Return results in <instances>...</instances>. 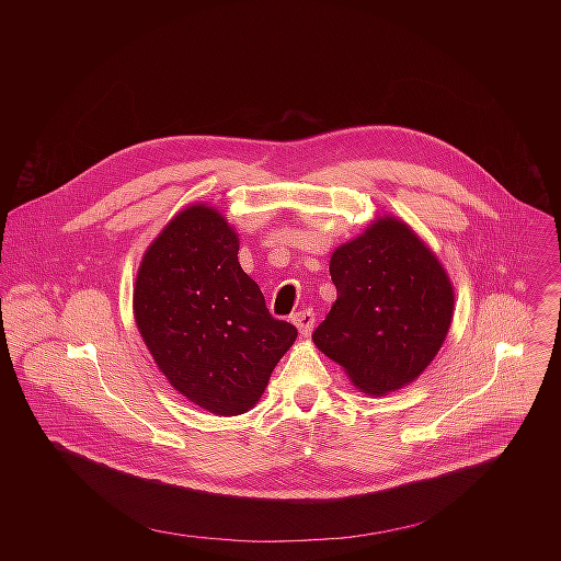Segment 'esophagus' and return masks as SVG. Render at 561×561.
I'll return each mask as SVG.
<instances>
[{
    "instance_id": "obj_1",
    "label": "esophagus",
    "mask_w": 561,
    "mask_h": 561,
    "mask_svg": "<svg viewBox=\"0 0 561 561\" xmlns=\"http://www.w3.org/2000/svg\"><path fill=\"white\" fill-rule=\"evenodd\" d=\"M291 321L298 325L302 336H309L313 332V325H316V313H313V309H305V311L296 313Z\"/></svg>"
}]
</instances>
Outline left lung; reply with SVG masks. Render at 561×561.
<instances>
[{
  "label": "left lung",
  "instance_id": "left-lung-1",
  "mask_svg": "<svg viewBox=\"0 0 561 561\" xmlns=\"http://www.w3.org/2000/svg\"><path fill=\"white\" fill-rule=\"evenodd\" d=\"M336 302L313 332L352 382L385 396L412 382L440 350L454 289L438 259L405 225L385 218L332 252Z\"/></svg>",
  "mask_w": 561,
  "mask_h": 561
}]
</instances>
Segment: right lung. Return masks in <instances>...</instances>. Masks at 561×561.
Returning a JSON list of instances; mask_svg holds the SVG:
<instances>
[{
    "label": "right lung",
    "instance_id": "1",
    "mask_svg": "<svg viewBox=\"0 0 561 561\" xmlns=\"http://www.w3.org/2000/svg\"><path fill=\"white\" fill-rule=\"evenodd\" d=\"M238 250L216 209L187 207L147 250L134 291L140 334L170 385L222 416L259 401L298 336L270 316Z\"/></svg>",
    "mask_w": 561,
    "mask_h": 561
}]
</instances>
